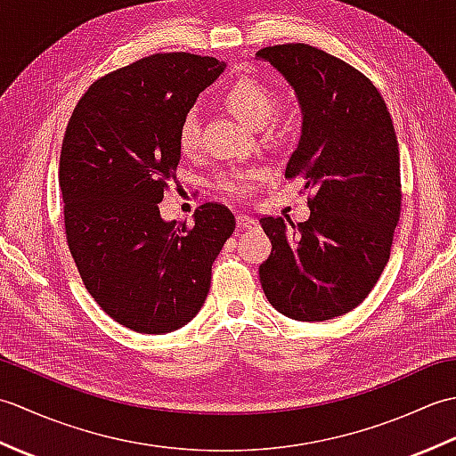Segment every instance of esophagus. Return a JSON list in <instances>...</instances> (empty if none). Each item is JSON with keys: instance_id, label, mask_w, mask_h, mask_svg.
Instances as JSON below:
<instances>
[{"instance_id": "esophagus-1", "label": "esophagus", "mask_w": 456, "mask_h": 456, "mask_svg": "<svg viewBox=\"0 0 456 456\" xmlns=\"http://www.w3.org/2000/svg\"><path fill=\"white\" fill-rule=\"evenodd\" d=\"M237 225L240 229H253L256 225V219L245 216V213H237Z\"/></svg>"}]
</instances>
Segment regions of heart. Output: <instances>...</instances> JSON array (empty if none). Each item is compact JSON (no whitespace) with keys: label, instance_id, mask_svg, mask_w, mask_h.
Segmentation results:
<instances>
[{"label":"heart","instance_id":"1","mask_svg":"<svg viewBox=\"0 0 456 456\" xmlns=\"http://www.w3.org/2000/svg\"><path fill=\"white\" fill-rule=\"evenodd\" d=\"M225 108L235 115L239 121L253 129H260L273 118L278 108V94L273 86L256 78H240L229 84L221 95ZM178 147L183 154L196 152L200 147V118L196 111H186L178 123ZM258 178V172H229L223 174L217 186L229 196H247L250 182Z\"/></svg>","mask_w":456,"mask_h":456}]
</instances>
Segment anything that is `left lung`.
I'll return each instance as SVG.
<instances>
[{
  "label": "left lung",
  "instance_id": "obj_1",
  "mask_svg": "<svg viewBox=\"0 0 456 456\" xmlns=\"http://www.w3.org/2000/svg\"><path fill=\"white\" fill-rule=\"evenodd\" d=\"M292 86L302 137L286 178H302L309 219L263 217L273 253L258 268L268 302L297 322L354 309L388 265L402 209L400 151L376 86L341 58L304 43L260 48Z\"/></svg>",
  "mask_w": 456,
  "mask_h": 456
}]
</instances>
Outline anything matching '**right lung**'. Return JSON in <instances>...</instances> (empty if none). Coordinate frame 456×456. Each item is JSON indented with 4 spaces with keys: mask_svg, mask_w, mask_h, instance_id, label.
I'll return each mask as SVG.
<instances>
[{
    "mask_svg": "<svg viewBox=\"0 0 456 456\" xmlns=\"http://www.w3.org/2000/svg\"><path fill=\"white\" fill-rule=\"evenodd\" d=\"M223 70L190 53L141 58L95 80L68 121L58 167L66 243L90 296L131 331L162 335L191 322L235 231L221 203L200 206L193 225L159 209L176 182L182 115Z\"/></svg>",
    "mask_w": 456,
    "mask_h": 456,
    "instance_id": "1",
    "label": "right lung"
}]
</instances>
